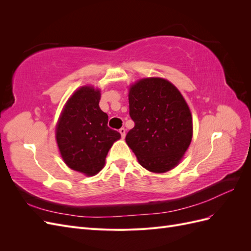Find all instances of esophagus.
<instances>
[{
    "label": "esophagus",
    "mask_w": 251,
    "mask_h": 251,
    "mask_svg": "<svg viewBox=\"0 0 251 251\" xmlns=\"http://www.w3.org/2000/svg\"><path fill=\"white\" fill-rule=\"evenodd\" d=\"M126 128L125 127H121V128H119V133H120V135H121V137L123 138H125L126 137Z\"/></svg>",
    "instance_id": "obj_1"
}]
</instances>
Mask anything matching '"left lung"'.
Returning a JSON list of instances; mask_svg holds the SVG:
<instances>
[{
	"label": "left lung",
	"instance_id": "left-lung-1",
	"mask_svg": "<svg viewBox=\"0 0 251 251\" xmlns=\"http://www.w3.org/2000/svg\"><path fill=\"white\" fill-rule=\"evenodd\" d=\"M128 104L135 126L126 141L140 165L158 174L174 169L193 137V117L180 91L164 78H142L130 88Z\"/></svg>",
	"mask_w": 251,
	"mask_h": 251
}]
</instances>
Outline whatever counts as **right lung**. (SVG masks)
<instances>
[{
	"mask_svg": "<svg viewBox=\"0 0 251 251\" xmlns=\"http://www.w3.org/2000/svg\"><path fill=\"white\" fill-rule=\"evenodd\" d=\"M100 100L98 89L79 88L66 102L56 126V142L65 163L87 176L102 170L109 150L120 138L108 126Z\"/></svg>",
	"mask_w": 251,
	"mask_h": 251,
	"instance_id": "obj_1",
	"label": "right lung"
}]
</instances>
